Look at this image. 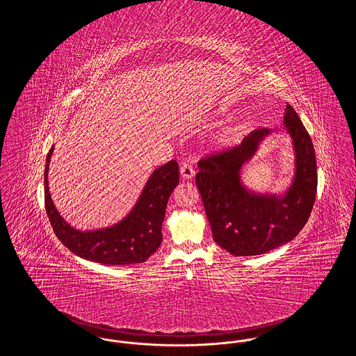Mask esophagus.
<instances>
[{
  "label": "esophagus",
  "instance_id": "1",
  "mask_svg": "<svg viewBox=\"0 0 356 356\" xmlns=\"http://www.w3.org/2000/svg\"><path fill=\"white\" fill-rule=\"evenodd\" d=\"M180 175L184 180H191L193 176H195V168L191 163H184L181 167H180Z\"/></svg>",
  "mask_w": 356,
  "mask_h": 356
}]
</instances>
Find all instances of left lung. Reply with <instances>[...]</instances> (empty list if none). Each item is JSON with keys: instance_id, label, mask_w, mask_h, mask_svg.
<instances>
[{"instance_id": "left-lung-1", "label": "left lung", "mask_w": 356, "mask_h": 356, "mask_svg": "<svg viewBox=\"0 0 356 356\" xmlns=\"http://www.w3.org/2000/svg\"><path fill=\"white\" fill-rule=\"evenodd\" d=\"M284 127L295 149V176L282 196L257 195L243 186L241 167L254 156L268 128L251 132L240 145L199 161L196 186L212 228L213 240L234 256H254L275 250L296 236L308 221L318 188L312 140L295 109L287 104Z\"/></svg>"}]
</instances>
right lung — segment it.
<instances>
[{"mask_svg":"<svg viewBox=\"0 0 356 356\" xmlns=\"http://www.w3.org/2000/svg\"><path fill=\"white\" fill-rule=\"evenodd\" d=\"M54 145L44 172L45 209L58 240L73 254L106 266L144 263L163 241L161 225L170 193L179 184V164L170 160L154 170L137 203L122 220L102 229L80 231L70 227L51 202L48 170Z\"/></svg>","mask_w":356,"mask_h":356,"instance_id":"1","label":"right lung"}]
</instances>
